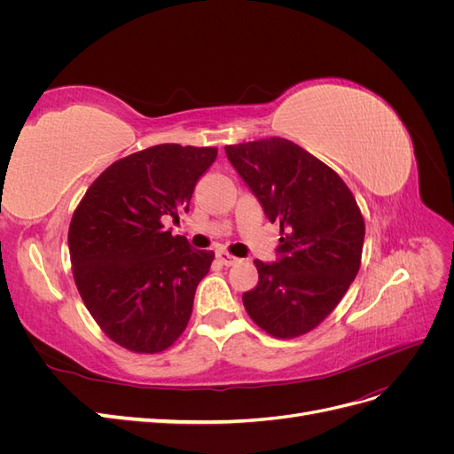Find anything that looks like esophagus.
I'll use <instances>...</instances> for the list:
<instances>
[{"label":"esophagus","instance_id":"34e87169","mask_svg":"<svg viewBox=\"0 0 454 454\" xmlns=\"http://www.w3.org/2000/svg\"><path fill=\"white\" fill-rule=\"evenodd\" d=\"M217 259H219V263H223V265H227V267L235 265L237 261H239L235 255H231V254H227V252H217Z\"/></svg>","mask_w":454,"mask_h":454}]
</instances>
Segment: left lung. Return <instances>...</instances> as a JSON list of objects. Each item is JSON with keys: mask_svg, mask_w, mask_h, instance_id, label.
<instances>
[{"mask_svg": "<svg viewBox=\"0 0 454 454\" xmlns=\"http://www.w3.org/2000/svg\"><path fill=\"white\" fill-rule=\"evenodd\" d=\"M269 222H280L278 259H255L259 282L242 295L250 318L277 339L324 322L360 270L365 223L339 174L286 138L225 145Z\"/></svg>", "mask_w": 454, "mask_h": 454, "instance_id": "8db88e82", "label": "left lung"}]
</instances>
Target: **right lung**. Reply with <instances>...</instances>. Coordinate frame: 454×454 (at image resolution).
Segmentation results:
<instances>
[{
    "mask_svg": "<svg viewBox=\"0 0 454 454\" xmlns=\"http://www.w3.org/2000/svg\"><path fill=\"white\" fill-rule=\"evenodd\" d=\"M215 157V147L142 149L107 167L74 212L67 244L75 286L96 324L122 348L162 352L185 332L214 252L193 250L164 222H180Z\"/></svg>",
    "mask_w": 454,
    "mask_h": 454,
    "instance_id": "1",
    "label": "right lung"
}]
</instances>
